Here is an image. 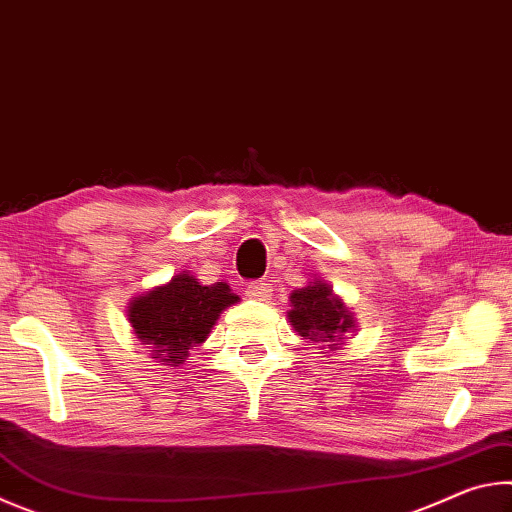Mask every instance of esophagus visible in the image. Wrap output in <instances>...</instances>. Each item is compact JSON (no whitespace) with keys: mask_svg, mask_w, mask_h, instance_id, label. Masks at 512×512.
<instances>
[{"mask_svg":"<svg viewBox=\"0 0 512 512\" xmlns=\"http://www.w3.org/2000/svg\"><path fill=\"white\" fill-rule=\"evenodd\" d=\"M246 296H248V298H253V300H262V302H266V300H271V287H268V284H266V282H262V280L250 282V284H248V289H246Z\"/></svg>","mask_w":512,"mask_h":512,"instance_id":"34e87169","label":"esophagus"}]
</instances>
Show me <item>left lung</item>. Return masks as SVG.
Wrapping results in <instances>:
<instances>
[{
  "mask_svg": "<svg viewBox=\"0 0 512 512\" xmlns=\"http://www.w3.org/2000/svg\"><path fill=\"white\" fill-rule=\"evenodd\" d=\"M289 300V323L311 343H329V348H336V345H341L339 341L343 339V334H348L354 327L350 309L343 305L339 296H334L325 282H309L307 287L293 291Z\"/></svg>",
  "mask_w": 512,
  "mask_h": 512,
  "instance_id": "left-lung-1",
  "label": "left lung"
}]
</instances>
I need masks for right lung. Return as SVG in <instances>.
Masks as SVG:
<instances>
[{
	"label": "right lung",
	"instance_id": "1",
	"mask_svg": "<svg viewBox=\"0 0 512 512\" xmlns=\"http://www.w3.org/2000/svg\"><path fill=\"white\" fill-rule=\"evenodd\" d=\"M235 302L239 296L225 282L205 287L183 271L131 300L128 320L137 339L153 348V359L178 366L189 357V350L210 336L221 311Z\"/></svg>",
	"mask_w": 512,
	"mask_h": 512
}]
</instances>
